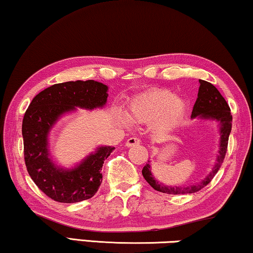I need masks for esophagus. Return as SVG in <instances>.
Returning <instances> with one entry per match:
<instances>
[{"instance_id": "1", "label": "esophagus", "mask_w": 253, "mask_h": 253, "mask_svg": "<svg viewBox=\"0 0 253 253\" xmlns=\"http://www.w3.org/2000/svg\"><path fill=\"white\" fill-rule=\"evenodd\" d=\"M138 145H140V139L135 138V137L129 138L126 142V147H132V146H138Z\"/></svg>"}]
</instances>
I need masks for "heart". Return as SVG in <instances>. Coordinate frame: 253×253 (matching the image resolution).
Wrapping results in <instances>:
<instances>
[{"mask_svg": "<svg viewBox=\"0 0 253 253\" xmlns=\"http://www.w3.org/2000/svg\"><path fill=\"white\" fill-rule=\"evenodd\" d=\"M187 112V104L167 89H151L135 96L127 107V115L120 112L118 119L124 126L134 123L151 124L159 133H168L179 126Z\"/></svg>", "mask_w": 253, "mask_h": 253, "instance_id": "obj_1", "label": "heart"}]
</instances>
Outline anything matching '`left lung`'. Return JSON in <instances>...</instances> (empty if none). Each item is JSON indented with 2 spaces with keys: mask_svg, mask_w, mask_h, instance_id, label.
Here are the masks:
<instances>
[{
  "mask_svg": "<svg viewBox=\"0 0 253 253\" xmlns=\"http://www.w3.org/2000/svg\"><path fill=\"white\" fill-rule=\"evenodd\" d=\"M200 89L197 93V99L195 105L193 107L192 119H201V120H210L215 121L219 124V133H220V142H219V151L215 160L214 167L212 168V171L206 178L202 179L197 184H193L189 186H167L160 182L154 177L151 171V164L149 161L146 163V166L142 169V175L145 180L148 182L152 187L157 192L166 193V194H190L199 192L212 180L218 170L220 169L222 162H224L227 145H228L229 133L232 131V121L233 116L230 114V108L227 104L225 98L221 96L217 87L212 85L211 83L203 80H200Z\"/></svg>",
  "mask_w": 253,
  "mask_h": 253,
  "instance_id": "8db88e82",
  "label": "left lung"
}]
</instances>
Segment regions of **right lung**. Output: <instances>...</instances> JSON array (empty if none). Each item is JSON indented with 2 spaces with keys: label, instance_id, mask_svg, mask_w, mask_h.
<instances>
[{
  "label": "right lung",
  "instance_id": "obj_1",
  "mask_svg": "<svg viewBox=\"0 0 253 253\" xmlns=\"http://www.w3.org/2000/svg\"><path fill=\"white\" fill-rule=\"evenodd\" d=\"M108 86L100 82L69 81L53 84L33 98L23 120L25 163L36 186L57 202L91 199L101 184L104 161L115 147L100 146L74 168L58 167L49 149V134L60 118L76 108L92 111L107 102Z\"/></svg>",
  "mask_w": 253,
  "mask_h": 253
}]
</instances>
